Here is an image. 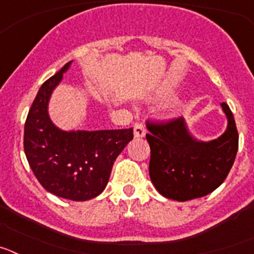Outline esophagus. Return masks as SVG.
Here are the masks:
<instances>
[{
    "label": "esophagus",
    "instance_id": "1",
    "mask_svg": "<svg viewBox=\"0 0 254 254\" xmlns=\"http://www.w3.org/2000/svg\"><path fill=\"white\" fill-rule=\"evenodd\" d=\"M146 134V129L143 127V125L141 122H136L133 125V136L134 137H143Z\"/></svg>",
    "mask_w": 254,
    "mask_h": 254
}]
</instances>
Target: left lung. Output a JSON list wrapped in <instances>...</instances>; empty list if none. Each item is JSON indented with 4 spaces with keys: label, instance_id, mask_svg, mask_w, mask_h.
<instances>
[{
    "label": "left lung",
    "instance_id": "obj_1",
    "mask_svg": "<svg viewBox=\"0 0 254 254\" xmlns=\"http://www.w3.org/2000/svg\"><path fill=\"white\" fill-rule=\"evenodd\" d=\"M228 127L216 140L198 141L179 117L168 122H146L150 145L149 173L160 194L188 201L211 193L228 177L238 151L237 126L226 103H221Z\"/></svg>",
    "mask_w": 254,
    "mask_h": 254
}]
</instances>
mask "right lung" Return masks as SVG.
<instances>
[{
	"label": "right lung",
	"mask_w": 254,
	"mask_h": 254,
	"mask_svg": "<svg viewBox=\"0 0 254 254\" xmlns=\"http://www.w3.org/2000/svg\"><path fill=\"white\" fill-rule=\"evenodd\" d=\"M71 62L40 86L26 117L24 151L44 190L62 198L87 201L107 187L114 161L133 138V129L62 131L53 125L48 102Z\"/></svg>",
	"instance_id": "add662e5"
}]
</instances>
